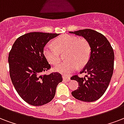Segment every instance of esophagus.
<instances>
[{"instance_id": "esophagus-1", "label": "esophagus", "mask_w": 124, "mask_h": 124, "mask_svg": "<svg viewBox=\"0 0 124 124\" xmlns=\"http://www.w3.org/2000/svg\"><path fill=\"white\" fill-rule=\"evenodd\" d=\"M62 78H63V80H64V81L68 82V81H70V77H66V76H65V75H63V76H62Z\"/></svg>"}]
</instances>
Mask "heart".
I'll return each mask as SVG.
<instances>
[{
  "instance_id": "obj_1",
  "label": "heart",
  "mask_w": 124,
  "mask_h": 124,
  "mask_svg": "<svg viewBox=\"0 0 124 124\" xmlns=\"http://www.w3.org/2000/svg\"><path fill=\"white\" fill-rule=\"evenodd\" d=\"M54 45L47 43L43 49L45 58L51 64L60 60V52L66 51L65 59L54 66V71L69 74L79 66H84L89 59L91 49L86 39L71 35H64L54 41Z\"/></svg>"
}]
</instances>
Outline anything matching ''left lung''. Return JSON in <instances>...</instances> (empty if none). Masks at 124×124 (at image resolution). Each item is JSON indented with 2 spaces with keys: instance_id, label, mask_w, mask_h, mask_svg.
Returning a JSON list of instances; mask_svg holds the SVG:
<instances>
[{
  "instance_id": "obj_1",
  "label": "left lung",
  "mask_w": 124,
  "mask_h": 124,
  "mask_svg": "<svg viewBox=\"0 0 124 124\" xmlns=\"http://www.w3.org/2000/svg\"><path fill=\"white\" fill-rule=\"evenodd\" d=\"M70 33L84 38L91 49L89 60L80 72L86 75L71 77L79 83V86L71 94L83 101H95L103 95L109 85L114 69V51L107 39L97 31L84 29Z\"/></svg>"
}]
</instances>
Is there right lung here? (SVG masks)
<instances>
[{
  "instance_id": "right-lung-1",
  "label": "right lung",
  "mask_w": 124,
  "mask_h": 124,
  "mask_svg": "<svg viewBox=\"0 0 124 124\" xmlns=\"http://www.w3.org/2000/svg\"><path fill=\"white\" fill-rule=\"evenodd\" d=\"M59 34L30 32L18 38L8 56L9 75L16 91L24 101L41 106L51 101L62 81L59 73L42 75L51 68L43 48Z\"/></svg>"
}]
</instances>
